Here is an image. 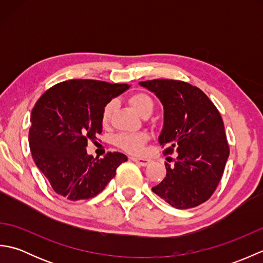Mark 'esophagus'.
<instances>
[{
    "instance_id": "1",
    "label": "esophagus",
    "mask_w": 263,
    "mask_h": 263,
    "mask_svg": "<svg viewBox=\"0 0 263 263\" xmlns=\"http://www.w3.org/2000/svg\"><path fill=\"white\" fill-rule=\"evenodd\" d=\"M132 160L135 161L136 164H138L139 166H148L150 164V159L147 158H132Z\"/></svg>"
}]
</instances>
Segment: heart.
<instances>
[{"instance_id":"heart-1","label":"heart","mask_w":263,"mask_h":263,"mask_svg":"<svg viewBox=\"0 0 263 263\" xmlns=\"http://www.w3.org/2000/svg\"><path fill=\"white\" fill-rule=\"evenodd\" d=\"M130 104L132 107L136 109L139 115L152 114L154 110V100L149 95L144 92L135 93L130 98ZM115 108V103L111 102L105 105L102 114V122L104 124H107L110 120V116L113 114ZM148 141V136L146 133H122L115 138L116 146H119L121 149L125 150L126 153L132 155H140L143 152L144 144Z\"/></svg>"}]
</instances>
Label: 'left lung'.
<instances>
[{
  "mask_svg": "<svg viewBox=\"0 0 263 263\" xmlns=\"http://www.w3.org/2000/svg\"><path fill=\"white\" fill-rule=\"evenodd\" d=\"M164 106L158 142L165 154L177 153L174 166L152 190L176 209L205 202L220 182L230 156L224 122L206 95L187 82L155 79L139 82Z\"/></svg>",
  "mask_w": 263,
  "mask_h": 263,
  "instance_id": "left-lung-1",
  "label": "left lung"
}]
</instances>
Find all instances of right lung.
<instances>
[{
  "instance_id": "right-lung-1",
  "label": "right lung",
  "mask_w": 263,
  "mask_h": 263,
  "mask_svg": "<svg viewBox=\"0 0 263 263\" xmlns=\"http://www.w3.org/2000/svg\"><path fill=\"white\" fill-rule=\"evenodd\" d=\"M128 88L126 83L69 80L49 88L33 106L29 130L32 158L62 198H93L127 160L121 153L93 158L86 147L103 131L105 105Z\"/></svg>"
}]
</instances>
